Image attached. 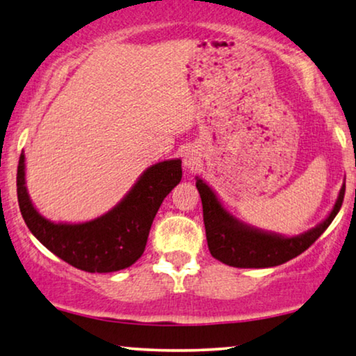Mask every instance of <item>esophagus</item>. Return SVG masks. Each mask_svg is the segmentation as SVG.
<instances>
[{"label": "esophagus", "mask_w": 356, "mask_h": 356, "mask_svg": "<svg viewBox=\"0 0 356 356\" xmlns=\"http://www.w3.org/2000/svg\"><path fill=\"white\" fill-rule=\"evenodd\" d=\"M183 165L188 170L197 168L199 165V154L194 149H186V152L183 155Z\"/></svg>", "instance_id": "obj_1"}]
</instances>
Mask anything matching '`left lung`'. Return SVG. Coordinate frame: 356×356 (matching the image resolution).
Returning <instances> with one entry per match:
<instances>
[{
  "label": "left lung",
  "mask_w": 356,
  "mask_h": 356,
  "mask_svg": "<svg viewBox=\"0 0 356 356\" xmlns=\"http://www.w3.org/2000/svg\"><path fill=\"white\" fill-rule=\"evenodd\" d=\"M196 188L202 201L209 251L223 264L241 267V269L280 266L308 250L332 223L342 207L345 194L343 183L332 211L323 222L300 235L285 236L274 232H264L238 220L223 207L212 188L199 177H196Z\"/></svg>",
  "instance_id": "obj_1"
}]
</instances>
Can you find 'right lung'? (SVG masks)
I'll return each instance as SVG.
<instances>
[{
	"label": "right lung",
	"instance_id": "obj_1",
	"mask_svg": "<svg viewBox=\"0 0 356 356\" xmlns=\"http://www.w3.org/2000/svg\"><path fill=\"white\" fill-rule=\"evenodd\" d=\"M181 160H163L149 167L116 206L82 223L51 222L33 207L26 186V155L17 167V201L32 235L47 250L76 269L116 272L143 256L160 204L181 181Z\"/></svg>",
	"mask_w": 356,
	"mask_h": 356
}]
</instances>
